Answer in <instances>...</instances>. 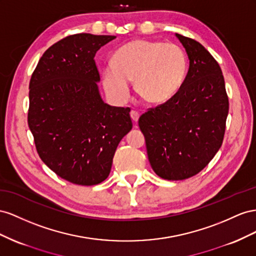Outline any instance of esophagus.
<instances>
[{
	"label": "esophagus",
	"instance_id": "34e87169",
	"mask_svg": "<svg viewBox=\"0 0 256 256\" xmlns=\"http://www.w3.org/2000/svg\"><path fill=\"white\" fill-rule=\"evenodd\" d=\"M130 118H132L134 122H137L138 119H140V114H138V112L136 110H132L130 112Z\"/></svg>",
	"mask_w": 256,
	"mask_h": 256
}]
</instances>
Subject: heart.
Instances as JSON below:
<instances>
[{
  "label": "heart",
  "instance_id": "1",
  "mask_svg": "<svg viewBox=\"0 0 256 256\" xmlns=\"http://www.w3.org/2000/svg\"><path fill=\"white\" fill-rule=\"evenodd\" d=\"M186 72L184 51L174 44L135 40L116 51L102 72L105 90L118 100L130 94L135 82L137 96L149 104L168 100L179 90Z\"/></svg>",
  "mask_w": 256,
  "mask_h": 256
}]
</instances>
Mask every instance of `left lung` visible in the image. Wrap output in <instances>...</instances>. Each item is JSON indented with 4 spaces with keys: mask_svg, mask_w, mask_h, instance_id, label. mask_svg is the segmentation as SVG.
<instances>
[{
    "mask_svg": "<svg viewBox=\"0 0 256 256\" xmlns=\"http://www.w3.org/2000/svg\"><path fill=\"white\" fill-rule=\"evenodd\" d=\"M190 68L179 90L165 103L140 116L152 170L166 180L195 176L223 142L228 96L220 65L202 44L176 34Z\"/></svg>",
    "mask_w": 256,
    "mask_h": 256,
    "instance_id": "left-lung-1",
    "label": "left lung"
}]
</instances>
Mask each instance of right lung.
Wrapping results in <instances>:
<instances>
[{"instance_id":"right-lung-1","label":"right lung","mask_w":256,"mask_h":256,"mask_svg":"<svg viewBox=\"0 0 256 256\" xmlns=\"http://www.w3.org/2000/svg\"><path fill=\"white\" fill-rule=\"evenodd\" d=\"M114 35L79 33L49 47L30 80L28 124L42 160L62 179L96 186L112 170L122 138L132 130L128 107L102 100L96 51Z\"/></svg>"}]
</instances>
